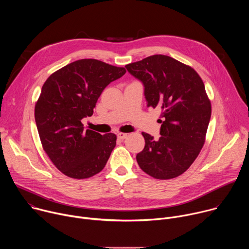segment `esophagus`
<instances>
[{"instance_id":"esophagus-1","label":"esophagus","mask_w":249,"mask_h":249,"mask_svg":"<svg viewBox=\"0 0 249 249\" xmlns=\"http://www.w3.org/2000/svg\"><path fill=\"white\" fill-rule=\"evenodd\" d=\"M127 134H125V133H118L117 134V137H118V139L119 140H124V139H126L127 138Z\"/></svg>"}]
</instances>
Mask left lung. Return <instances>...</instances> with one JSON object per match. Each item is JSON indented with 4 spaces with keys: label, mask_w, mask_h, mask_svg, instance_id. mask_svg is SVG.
<instances>
[{
    "label": "left lung",
    "mask_w": 249,
    "mask_h": 249,
    "mask_svg": "<svg viewBox=\"0 0 249 249\" xmlns=\"http://www.w3.org/2000/svg\"><path fill=\"white\" fill-rule=\"evenodd\" d=\"M142 82L150 107L161 110L160 137L145 132V148L136 157L139 166L157 179L186 171L205 143L211 102L205 86L191 67L165 55H153L125 66Z\"/></svg>",
    "instance_id": "left-lung-1"
}]
</instances>
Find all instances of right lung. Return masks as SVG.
I'll return each instance as SVG.
<instances>
[{
  "mask_svg": "<svg viewBox=\"0 0 249 249\" xmlns=\"http://www.w3.org/2000/svg\"><path fill=\"white\" fill-rule=\"evenodd\" d=\"M124 68L82 59L53 73L44 83L34 116L43 150L65 175L84 179L100 172L116 145V135L84 129L103 89Z\"/></svg>",
  "mask_w": 249,
  "mask_h": 249,
  "instance_id": "right-lung-1",
  "label": "right lung"
}]
</instances>
